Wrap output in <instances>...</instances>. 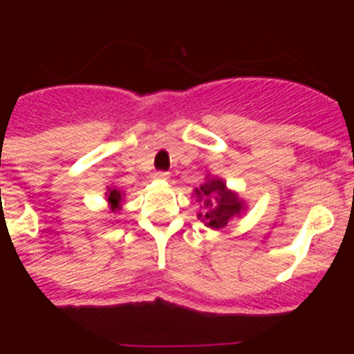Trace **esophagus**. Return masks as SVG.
Wrapping results in <instances>:
<instances>
[{
  "mask_svg": "<svg viewBox=\"0 0 354 354\" xmlns=\"http://www.w3.org/2000/svg\"><path fill=\"white\" fill-rule=\"evenodd\" d=\"M156 180H168L170 179V174L168 171H158V174L154 175Z\"/></svg>",
  "mask_w": 354,
  "mask_h": 354,
  "instance_id": "1",
  "label": "esophagus"
}]
</instances>
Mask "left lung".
<instances>
[{
    "label": "left lung",
    "instance_id": "left-lung-1",
    "mask_svg": "<svg viewBox=\"0 0 354 354\" xmlns=\"http://www.w3.org/2000/svg\"><path fill=\"white\" fill-rule=\"evenodd\" d=\"M196 202H200L198 220L212 230H221L234 218H239L246 212V202L237 195V192L228 189L227 183L220 177H205L200 187L193 189Z\"/></svg>",
    "mask_w": 354,
    "mask_h": 354
}]
</instances>
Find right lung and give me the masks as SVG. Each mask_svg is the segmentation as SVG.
I'll list each match as a JSON object with an SVG mask.
<instances>
[{"mask_svg": "<svg viewBox=\"0 0 354 354\" xmlns=\"http://www.w3.org/2000/svg\"><path fill=\"white\" fill-rule=\"evenodd\" d=\"M104 196H106V202H108V207H109V211L111 212H118L122 209V202H124V193L122 192H118L117 187H109L108 186V189H106V193H104Z\"/></svg>", "mask_w": 354, "mask_h": 354, "instance_id": "obj_1", "label": "right lung"}]
</instances>
